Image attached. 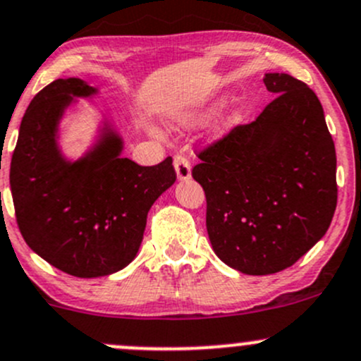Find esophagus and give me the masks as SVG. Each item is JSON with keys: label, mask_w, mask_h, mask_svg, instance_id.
Instances as JSON below:
<instances>
[{"label": "esophagus", "mask_w": 361, "mask_h": 361, "mask_svg": "<svg viewBox=\"0 0 361 361\" xmlns=\"http://www.w3.org/2000/svg\"><path fill=\"white\" fill-rule=\"evenodd\" d=\"M174 171H176V176L180 181L190 180L192 178L190 162H188V159L185 155H176L174 157Z\"/></svg>", "instance_id": "1"}]
</instances>
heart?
<instances>
[{
  "label": "heart",
  "instance_id": "heart-1",
  "mask_svg": "<svg viewBox=\"0 0 361 361\" xmlns=\"http://www.w3.org/2000/svg\"><path fill=\"white\" fill-rule=\"evenodd\" d=\"M200 116H202V114H200V112H192V114H188V116H187V121H195V119H199ZM237 119H238L237 114H230L228 117H225L223 124H225V126H228V124H233Z\"/></svg>",
  "mask_w": 361,
  "mask_h": 361
}]
</instances>
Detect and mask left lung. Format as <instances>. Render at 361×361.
Returning <instances> with one entry per match:
<instances>
[{
  "label": "left lung",
  "mask_w": 361,
  "mask_h": 361,
  "mask_svg": "<svg viewBox=\"0 0 361 361\" xmlns=\"http://www.w3.org/2000/svg\"><path fill=\"white\" fill-rule=\"evenodd\" d=\"M273 100L199 154L216 256L245 275L292 267L329 230L337 206L336 147L313 90L268 72Z\"/></svg>",
  "instance_id": "obj_1"
}]
</instances>
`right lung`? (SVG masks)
I'll use <instances>...</instances> for the list:
<instances>
[{
    "label": "right lung",
    "instance_id": "obj_1",
    "mask_svg": "<svg viewBox=\"0 0 361 361\" xmlns=\"http://www.w3.org/2000/svg\"><path fill=\"white\" fill-rule=\"evenodd\" d=\"M98 93L79 78L56 79L32 98L11 155L18 228L51 267L79 279L107 276L135 259L152 204L176 181L173 159L138 166L104 121L94 145L69 161L59 145L63 112Z\"/></svg>",
    "mask_w": 361,
    "mask_h": 361
}]
</instances>
